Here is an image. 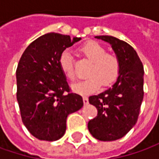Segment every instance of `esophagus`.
<instances>
[{
  "label": "esophagus",
  "mask_w": 159,
  "mask_h": 159,
  "mask_svg": "<svg viewBox=\"0 0 159 159\" xmlns=\"http://www.w3.org/2000/svg\"><path fill=\"white\" fill-rule=\"evenodd\" d=\"M83 102H84V104H88L89 103V97L83 96Z\"/></svg>",
  "instance_id": "obj_1"
}]
</instances>
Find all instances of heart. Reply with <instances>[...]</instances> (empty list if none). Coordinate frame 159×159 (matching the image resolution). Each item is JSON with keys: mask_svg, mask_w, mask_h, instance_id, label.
<instances>
[{"mask_svg": "<svg viewBox=\"0 0 159 159\" xmlns=\"http://www.w3.org/2000/svg\"><path fill=\"white\" fill-rule=\"evenodd\" d=\"M80 52L89 61V78L72 86V89L79 94L87 95L97 91L102 85L104 88L111 86L119 75L120 64L118 57L107 53L105 48L96 41H89L80 48ZM59 65L65 77L70 81H75L76 70L73 59L69 51H64L59 59Z\"/></svg>", "mask_w": 159, "mask_h": 159, "instance_id": "b5f03b06", "label": "heart"}]
</instances>
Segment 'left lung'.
Masks as SVG:
<instances>
[{
	"mask_svg": "<svg viewBox=\"0 0 159 159\" xmlns=\"http://www.w3.org/2000/svg\"><path fill=\"white\" fill-rule=\"evenodd\" d=\"M109 42L120 64L119 75L112 88L89 96L97 116L89 120L90 134L97 140L109 142L122 138L137 122L143 100V65L136 51L124 40L113 36H95Z\"/></svg>",
	"mask_w": 159,
	"mask_h": 159,
	"instance_id": "1",
	"label": "left lung"
}]
</instances>
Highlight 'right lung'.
I'll use <instances>...</instances> for the list:
<instances>
[{
  "label": "right lung",
  "mask_w": 159,
  "mask_h": 159,
  "mask_svg": "<svg viewBox=\"0 0 159 159\" xmlns=\"http://www.w3.org/2000/svg\"><path fill=\"white\" fill-rule=\"evenodd\" d=\"M81 40L56 33L34 40L16 68V99L21 119L31 134L53 142L66 130L67 116L81 109V95L72 93L59 59L66 48Z\"/></svg>",
  "instance_id": "obj_1"
}]
</instances>
